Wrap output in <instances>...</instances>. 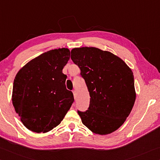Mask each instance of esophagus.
Here are the masks:
<instances>
[{
  "mask_svg": "<svg viewBox=\"0 0 160 160\" xmlns=\"http://www.w3.org/2000/svg\"><path fill=\"white\" fill-rule=\"evenodd\" d=\"M73 92V94H74V99H76V91L74 90L72 91Z\"/></svg>",
  "mask_w": 160,
  "mask_h": 160,
  "instance_id": "esophagus-1",
  "label": "esophagus"
}]
</instances>
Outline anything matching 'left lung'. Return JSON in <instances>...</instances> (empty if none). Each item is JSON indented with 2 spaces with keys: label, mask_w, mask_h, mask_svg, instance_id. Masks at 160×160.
I'll return each instance as SVG.
<instances>
[{
  "label": "left lung",
  "mask_w": 160,
  "mask_h": 160,
  "mask_svg": "<svg viewBox=\"0 0 160 160\" xmlns=\"http://www.w3.org/2000/svg\"><path fill=\"white\" fill-rule=\"evenodd\" d=\"M71 59L80 68L90 95L87 110H78L92 132L106 135L124 124L136 100L134 77L122 59L94 47L72 50Z\"/></svg>",
  "instance_id": "obj_1"
}]
</instances>
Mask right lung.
<instances>
[{
	"mask_svg": "<svg viewBox=\"0 0 160 160\" xmlns=\"http://www.w3.org/2000/svg\"><path fill=\"white\" fill-rule=\"evenodd\" d=\"M70 58L67 48L49 50L19 70L12 88V104L28 129L46 133L57 127L74 102L66 88L63 67Z\"/></svg>",
	"mask_w": 160,
	"mask_h": 160,
	"instance_id": "1",
	"label": "right lung"
}]
</instances>
